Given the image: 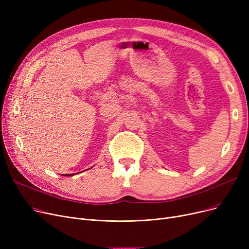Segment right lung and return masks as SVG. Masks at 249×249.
<instances>
[{
	"label": "right lung",
	"instance_id": "right-lung-1",
	"mask_svg": "<svg viewBox=\"0 0 249 249\" xmlns=\"http://www.w3.org/2000/svg\"><path fill=\"white\" fill-rule=\"evenodd\" d=\"M74 174H70V175H62V176H68V177H71V176H73Z\"/></svg>",
	"mask_w": 249,
	"mask_h": 249
}]
</instances>
